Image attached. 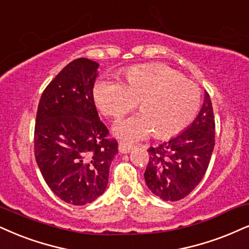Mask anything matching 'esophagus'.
Here are the masks:
<instances>
[{
	"label": "esophagus",
	"instance_id": "obj_1",
	"mask_svg": "<svg viewBox=\"0 0 249 249\" xmlns=\"http://www.w3.org/2000/svg\"><path fill=\"white\" fill-rule=\"evenodd\" d=\"M134 145L133 144H129L127 142H120L119 143V151L121 153H128L133 150Z\"/></svg>",
	"mask_w": 249,
	"mask_h": 249
}]
</instances>
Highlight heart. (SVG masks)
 <instances>
[{"label": "heart", "instance_id": "1", "mask_svg": "<svg viewBox=\"0 0 249 249\" xmlns=\"http://www.w3.org/2000/svg\"><path fill=\"white\" fill-rule=\"evenodd\" d=\"M125 84L101 78L93 90L104 114L120 119L139 101L142 112L116 125L122 139L135 141L155 131L160 139L173 136L192 124L197 115L201 92L197 85L165 64L131 67L124 72Z\"/></svg>", "mask_w": 249, "mask_h": 249}]
</instances>
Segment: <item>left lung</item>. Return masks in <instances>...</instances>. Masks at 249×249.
Masks as SVG:
<instances>
[{"label": "left lung", "mask_w": 249, "mask_h": 249, "mask_svg": "<svg viewBox=\"0 0 249 249\" xmlns=\"http://www.w3.org/2000/svg\"><path fill=\"white\" fill-rule=\"evenodd\" d=\"M214 146V115L210 96L185 131L157 146H150L144 178L146 186L164 201H179L203 179Z\"/></svg>", "instance_id": "left-lung-1"}]
</instances>
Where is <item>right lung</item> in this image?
<instances>
[{
    "mask_svg": "<svg viewBox=\"0 0 249 249\" xmlns=\"http://www.w3.org/2000/svg\"><path fill=\"white\" fill-rule=\"evenodd\" d=\"M99 64L89 59L67 64L46 87L35 125V156L57 197L73 205L105 192L118 142L100 121L93 99Z\"/></svg>",
    "mask_w": 249,
    "mask_h": 249,
    "instance_id": "right-lung-1",
    "label": "right lung"
}]
</instances>
